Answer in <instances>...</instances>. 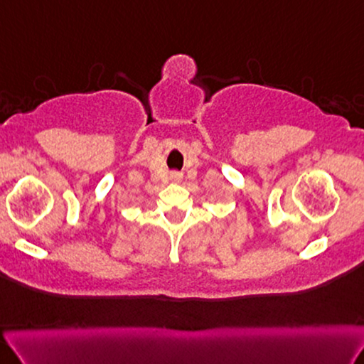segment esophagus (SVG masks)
I'll return each instance as SVG.
<instances>
[{
	"instance_id": "obj_1",
	"label": "esophagus",
	"mask_w": 364,
	"mask_h": 364,
	"mask_svg": "<svg viewBox=\"0 0 364 364\" xmlns=\"http://www.w3.org/2000/svg\"><path fill=\"white\" fill-rule=\"evenodd\" d=\"M170 180L173 183H180L183 180V175H181V173H178V171H173L170 175Z\"/></svg>"
}]
</instances>
